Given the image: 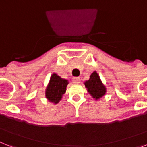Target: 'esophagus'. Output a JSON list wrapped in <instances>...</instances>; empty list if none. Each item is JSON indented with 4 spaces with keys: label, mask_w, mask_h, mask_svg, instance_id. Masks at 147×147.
<instances>
[{
    "label": "esophagus",
    "mask_w": 147,
    "mask_h": 147,
    "mask_svg": "<svg viewBox=\"0 0 147 147\" xmlns=\"http://www.w3.org/2000/svg\"><path fill=\"white\" fill-rule=\"evenodd\" d=\"M72 82H73V83L78 84V83H79L81 82V78L79 77H74L72 78Z\"/></svg>",
    "instance_id": "obj_1"
}]
</instances>
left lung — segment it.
<instances>
[{"mask_svg":"<svg viewBox=\"0 0 147 147\" xmlns=\"http://www.w3.org/2000/svg\"><path fill=\"white\" fill-rule=\"evenodd\" d=\"M85 87L88 88V92L91 94L94 98L99 99L102 97L106 93V88L102 84L100 77L96 71H94L90 76V79L84 83Z\"/></svg>","mask_w":147,"mask_h":147,"instance_id":"1","label":"left lung"}]
</instances>
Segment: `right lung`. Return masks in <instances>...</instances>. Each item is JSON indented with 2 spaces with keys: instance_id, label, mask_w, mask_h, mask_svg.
<instances>
[{
  "instance_id": "obj_1",
  "label": "right lung",
  "mask_w": 147,
  "mask_h": 147,
  "mask_svg": "<svg viewBox=\"0 0 147 147\" xmlns=\"http://www.w3.org/2000/svg\"><path fill=\"white\" fill-rule=\"evenodd\" d=\"M68 81L63 79L57 74L51 76L50 83L46 90V97L48 100L54 103L59 102L61 100L62 96L65 93Z\"/></svg>"
}]
</instances>
